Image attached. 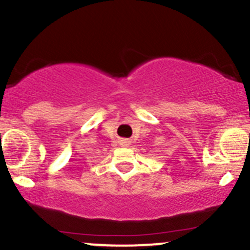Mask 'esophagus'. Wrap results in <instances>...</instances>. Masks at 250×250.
I'll list each match as a JSON object with an SVG mask.
<instances>
[{"label": "esophagus", "instance_id": "esophagus-1", "mask_svg": "<svg viewBox=\"0 0 250 250\" xmlns=\"http://www.w3.org/2000/svg\"><path fill=\"white\" fill-rule=\"evenodd\" d=\"M128 144H130V142H128L127 139H122V141H120V146H127Z\"/></svg>", "mask_w": 250, "mask_h": 250}]
</instances>
